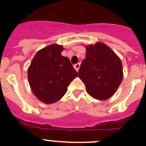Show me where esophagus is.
Listing matches in <instances>:
<instances>
[{
	"label": "esophagus",
	"instance_id": "esophagus-1",
	"mask_svg": "<svg viewBox=\"0 0 146 146\" xmlns=\"http://www.w3.org/2000/svg\"><path fill=\"white\" fill-rule=\"evenodd\" d=\"M80 63H78V64H75L74 65V68L76 69V71H78V70H79V68H80Z\"/></svg>",
	"mask_w": 146,
	"mask_h": 146
}]
</instances>
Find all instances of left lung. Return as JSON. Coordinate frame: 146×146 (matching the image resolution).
<instances>
[{"mask_svg": "<svg viewBox=\"0 0 146 146\" xmlns=\"http://www.w3.org/2000/svg\"><path fill=\"white\" fill-rule=\"evenodd\" d=\"M78 76L90 96L97 100H107L117 91L123 79L121 61L104 44L88 46Z\"/></svg>", "mask_w": 146, "mask_h": 146, "instance_id": "left-lung-1", "label": "left lung"}]
</instances>
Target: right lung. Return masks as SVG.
Instances as JSON below:
<instances>
[{"label": "right lung", "mask_w": 146, "mask_h": 146, "mask_svg": "<svg viewBox=\"0 0 146 146\" xmlns=\"http://www.w3.org/2000/svg\"><path fill=\"white\" fill-rule=\"evenodd\" d=\"M62 46L52 44L35 54L28 68V80L35 96L46 104L59 100L78 76L70 60L61 56Z\"/></svg>", "instance_id": "right-lung-1"}]
</instances>
